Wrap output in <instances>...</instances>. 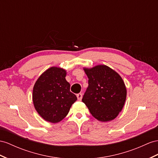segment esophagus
Listing matches in <instances>:
<instances>
[{
    "mask_svg": "<svg viewBox=\"0 0 158 158\" xmlns=\"http://www.w3.org/2000/svg\"><path fill=\"white\" fill-rule=\"evenodd\" d=\"M82 97H83L82 94H78L77 95V98L79 101H81L82 99Z\"/></svg>",
    "mask_w": 158,
    "mask_h": 158,
    "instance_id": "1",
    "label": "esophagus"
}]
</instances>
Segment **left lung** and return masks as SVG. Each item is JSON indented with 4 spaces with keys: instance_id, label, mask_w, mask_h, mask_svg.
<instances>
[{
    "instance_id": "left-lung-1",
    "label": "left lung",
    "mask_w": 158,
    "mask_h": 158,
    "mask_svg": "<svg viewBox=\"0 0 158 158\" xmlns=\"http://www.w3.org/2000/svg\"><path fill=\"white\" fill-rule=\"evenodd\" d=\"M83 70L89 79V86L82 102L98 120L106 122L114 119L122 110L127 96L121 77L105 64Z\"/></svg>"
}]
</instances>
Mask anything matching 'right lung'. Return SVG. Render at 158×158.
I'll use <instances>...</instances> for the list:
<instances>
[{"instance_id":"obj_1","label":"right lung","mask_w":158,"mask_h":158,"mask_svg":"<svg viewBox=\"0 0 158 158\" xmlns=\"http://www.w3.org/2000/svg\"><path fill=\"white\" fill-rule=\"evenodd\" d=\"M64 69L48 68L35 82L33 90V101L36 111L43 119L52 123L63 119L77 97L70 91V84Z\"/></svg>"}]
</instances>
